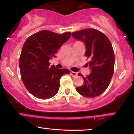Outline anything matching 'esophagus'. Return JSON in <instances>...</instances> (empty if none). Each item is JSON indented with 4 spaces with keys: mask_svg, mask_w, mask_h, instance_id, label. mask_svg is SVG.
I'll list each match as a JSON object with an SVG mask.
<instances>
[{
    "mask_svg": "<svg viewBox=\"0 0 134 134\" xmlns=\"http://www.w3.org/2000/svg\"><path fill=\"white\" fill-rule=\"evenodd\" d=\"M70 74H71L72 76H77V72H73V71L70 72Z\"/></svg>",
    "mask_w": 134,
    "mask_h": 134,
    "instance_id": "1",
    "label": "esophagus"
}]
</instances>
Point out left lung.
Here are the masks:
<instances>
[{
  "label": "left lung",
  "mask_w": 134,
  "mask_h": 134,
  "mask_svg": "<svg viewBox=\"0 0 134 134\" xmlns=\"http://www.w3.org/2000/svg\"><path fill=\"white\" fill-rule=\"evenodd\" d=\"M72 36L86 44L85 56L90 59L87 65L91 74L84 79V84L76 87L78 93L86 98H95L103 93L110 85L114 72L115 54L110 40L99 31L84 29L72 33Z\"/></svg>",
  "instance_id": "8db88e82"
}]
</instances>
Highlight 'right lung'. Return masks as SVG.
Masks as SVG:
<instances>
[{"instance_id":"1","label":"right lung","mask_w":134,"mask_h":134,"mask_svg":"<svg viewBox=\"0 0 134 134\" xmlns=\"http://www.w3.org/2000/svg\"><path fill=\"white\" fill-rule=\"evenodd\" d=\"M70 32L57 34L43 30L33 34L24 42L19 58L21 79L26 88L36 98L47 99L54 96L63 75L68 69L50 66L49 60L70 37Z\"/></svg>"}]
</instances>
